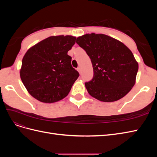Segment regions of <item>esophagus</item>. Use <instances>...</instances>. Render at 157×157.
Returning a JSON list of instances; mask_svg holds the SVG:
<instances>
[{
    "label": "esophagus",
    "instance_id": "1",
    "mask_svg": "<svg viewBox=\"0 0 157 157\" xmlns=\"http://www.w3.org/2000/svg\"><path fill=\"white\" fill-rule=\"evenodd\" d=\"M77 71H78V73L80 74V73H81V68H80V67H78L77 69Z\"/></svg>",
    "mask_w": 157,
    "mask_h": 157
}]
</instances>
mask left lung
Masks as SVG:
<instances>
[{
  "label": "left lung",
  "instance_id": "left-lung-1",
  "mask_svg": "<svg viewBox=\"0 0 157 157\" xmlns=\"http://www.w3.org/2000/svg\"><path fill=\"white\" fill-rule=\"evenodd\" d=\"M77 43L91 59L94 76L85 82L90 96L104 102L121 99L134 86L138 63L121 42L103 34H86Z\"/></svg>",
  "mask_w": 157,
  "mask_h": 157
}]
</instances>
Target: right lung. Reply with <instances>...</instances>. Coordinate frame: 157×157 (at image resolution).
Listing matches in <instances>:
<instances>
[{"mask_svg":"<svg viewBox=\"0 0 157 157\" xmlns=\"http://www.w3.org/2000/svg\"><path fill=\"white\" fill-rule=\"evenodd\" d=\"M76 37L54 36L40 41L23 57L20 77L27 91L41 102L54 103L69 93L79 73L67 52Z\"/></svg>","mask_w":157,"mask_h":157,"instance_id":"add662e5","label":"right lung"}]
</instances>
